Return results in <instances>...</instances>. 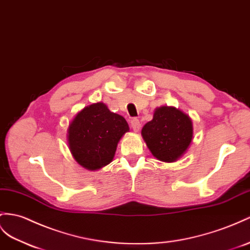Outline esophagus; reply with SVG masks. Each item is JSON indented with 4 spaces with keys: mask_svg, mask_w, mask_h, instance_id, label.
Listing matches in <instances>:
<instances>
[{
    "mask_svg": "<svg viewBox=\"0 0 250 250\" xmlns=\"http://www.w3.org/2000/svg\"><path fill=\"white\" fill-rule=\"evenodd\" d=\"M131 125H132V129L134 132H138L140 130V127H142V124H140V121L137 118H134L131 121Z\"/></svg>",
    "mask_w": 250,
    "mask_h": 250,
    "instance_id": "obj_1",
    "label": "esophagus"
}]
</instances>
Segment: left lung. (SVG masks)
<instances>
[{
	"label": "left lung",
	"mask_w": 250,
	"mask_h": 250,
	"mask_svg": "<svg viewBox=\"0 0 250 250\" xmlns=\"http://www.w3.org/2000/svg\"><path fill=\"white\" fill-rule=\"evenodd\" d=\"M142 136L152 155L158 161L174 163L181 158L193 139V125L187 114L174 106L156 107Z\"/></svg>",
	"instance_id": "obj_1"
}]
</instances>
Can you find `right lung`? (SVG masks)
I'll use <instances>...</instances> for the list:
<instances>
[{"mask_svg":"<svg viewBox=\"0 0 250 250\" xmlns=\"http://www.w3.org/2000/svg\"><path fill=\"white\" fill-rule=\"evenodd\" d=\"M130 127L125 119L108 110L104 102L82 108L70 121L67 144L75 161L95 171L110 164L117 145Z\"/></svg>","mask_w":250,"mask_h":250,"instance_id":"add662e5","label":"right lung"}]
</instances>
